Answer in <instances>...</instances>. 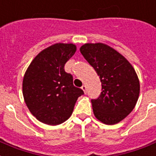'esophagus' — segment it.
Wrapping results in <instances>:
<instances>
[{"mask_svg":"<svg viewBox=\"0 0 156 156\" xmlns=\"http://www.w3.org/2000/svg\"><path fill=\"white\" fill-rule=\"evenodd\" d=\"M81 89L83 90V91L85 92V94H86V92H87V90H86V85H82V87H81Z\"/></svg>","mask_w":156,"mask_h":156,"instance_id":"esophagus-1","label":"esophagus"}]
</instances>
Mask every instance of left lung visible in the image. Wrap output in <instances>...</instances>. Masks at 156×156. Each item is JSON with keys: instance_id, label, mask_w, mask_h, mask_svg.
Wrapping results in <instances>:
<instances>
[{"instance_id": "1", "label": "left lung", "mask_w": 156, "mask_h": 156, "mask_svg": "<svg viewBox=\"0 0 156 156\" xmlns=\"http://www.w3.org/2000/svg\"><path fill=\"white\" fill-rule=\"evenodd\" d=\"M80 51L102 84L99 97L91 100L95 118L107 125L121 122L133 110L140 94V82L133 66L105 43H85Z\"/></svg>"}]
</instances>
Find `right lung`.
I'll use <instances>...</instances> for the list:
<instances>
[{"instance_id": "right-lung-1", "label": "right lung", "mask_w": 156, "mask_h": 156, "mask_svg": "<svg viewBox=\"0 0 156 156\" xmlns=\"http://www.w3.org/2000/svg\"><path fill=\"white\" fill-rule=\"evenodd\" d=\"M76 51L73 43H55L40 51L23 79V95L30 113L43 123L58 125L73 112L84 91L74 86L73 76L64 69Z\"/></svg>"}]
</instances>
